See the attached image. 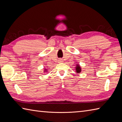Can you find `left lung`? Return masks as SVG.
I'll use <instances>...</instances> for the list:
<instances>
[{
    "label": "left lung",
    "mask_w": 122,
    "mask_h": 122,
    "mask_svg": "<svg viewBox=\"0 0 122 122\" xmlns=\"http://www.w3.org/2000/svg\"><path fill=\"white\" fill-rule=\"evenodd\" d=\"M76 71L77 73H80L81 71V69L79 66V65H76Z\"/></svg>",
    "instance_id": "8db88e82"
}]
</instances>
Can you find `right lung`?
<instances>
[{
    "label": "right lung",
    "instance_id": "obj_1",
    "mask_svg": "<svg viewBox=\"0 0 122 122\" xmlns=\"http://www.w3.org/2000/svg\"><path fill=\"white\" fill-rule=\"evenodd\" d=\"M45 70H46V69H45ZM44 71H45V72H46L47 71H46V70H44Z\"/></svg>",
    "mask_w": 122,
    "mask_h": 122
}]
</instances>
